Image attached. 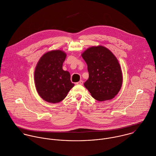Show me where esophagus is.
<instances>
[{
    "label": "esophagus",
    "instance_id": "esophagus-1",
    "mask_svg": "<svg viewBox=\"0 0 156 156\" xmlns=\"http://www.w3.org/2000/svg\"><path fill=\"white\" fill-rule=\"evenodd\" d=\"M76 84H78V85H83V81L80 80V81L77 82Z\"/></svg>",
    "mask_w": 156,
    "mask_h": 156
}]
</instances>
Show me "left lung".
Listing matches in <instances>:
<instances>
[{
	"label": "left lung",
	"mask_w": 156,
	"mask_h": 156,
	"mask_svg": "<svg viewBox=\"0 0 156 156\" xmlns=\"http://www.w3.org/2000/svg\"><path fill=\"white\" fill-rule=\"evenodd\" d=\"M81 56L89 74L84 85L92 97L99 101L114 98L123 83L122 69L115 56L102 45L89 47Z\"/></svg>",
	"instance_id": "obj_1"
}]
</instances>
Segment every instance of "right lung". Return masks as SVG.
I'll use <instances>...</instances> for the list:
<instances>
[{"label":"right lung","instance_id":"add662e5","mask_svg":"<svg viewBox=\"0 0 156 156\" xmlns=\"http://www.w3.org/2000/svg\"><path fill=\"white\" fill-rule=\"evenodd\" d=\"M66 53L54 50L44 54L35 68L34 80L39 95L45 101L56 103L63 100L74 86L70 74L62 69Z\"/></svg>","mask_w":156,"mask_h":156}]
</instances>
